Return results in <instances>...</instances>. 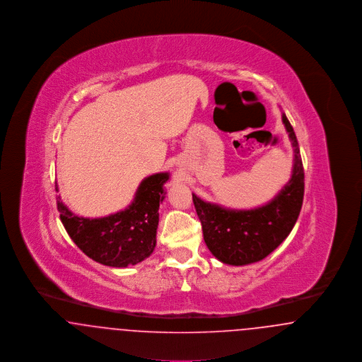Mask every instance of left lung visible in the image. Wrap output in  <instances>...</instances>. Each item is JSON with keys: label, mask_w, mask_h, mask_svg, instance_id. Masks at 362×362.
I'll list each match as a JSON object with an SVG mask.
<instances>
[{"label": "left lung", "mask_w": 362, "mask_h": 362, "mask_svg": "<svg viewBox=\"0 0 362 362\" xmlns=\"http://www.w3.org/2000/svg\"><path fill=\"white\" fill-rule=\"evenodd\" d=\"M282 122L292 141L294 165L289 183L272 202L251 210H229L192 194L207 248L223 263L243 266L266 258L288 238L298 218L304 198V167L297 138L285 114Z\"/></svg>", "instance_id": "1"}]
</instances>
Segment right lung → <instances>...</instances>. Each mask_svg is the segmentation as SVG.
Here are the masks:
<instances>
[{
  "mask_svg": "<svg viewBox=\"0 0 362 362\" xmlns=\"http://www.w3.org/2000/svg\"><path fill=\"white\" fill-rule=\"evenodd\" d=\"M168 179V173L148 176L139 185L130 206L102 218L76 216L58 197L61 221L71 240L95 262L111 267L137 264L155 250L158 207L164 199V183Z\"/></svg>",
  "mask_w": 362,
  "mask_h": 362,
  "instance_id": "obj_1",
  "label": "right lung"
}]
</instances>
